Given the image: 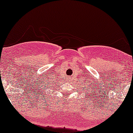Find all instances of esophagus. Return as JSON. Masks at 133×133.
<instances>
[{
	"label": "esophagus",
	"mask_w": 133,
	"mask_h": 133,
	"mask_svg": "<svg viewBox=\"0 0 133 133\" xmlns=\"http://www.w3.org/2000/svg\"><path fill=\"white\" fill-rule=\"evenodd\" d=\"M66 81H68V82H71V81H72L71 77V76H67Z\"/></svg>",
	"instance_id": "1"
}]
</instances>
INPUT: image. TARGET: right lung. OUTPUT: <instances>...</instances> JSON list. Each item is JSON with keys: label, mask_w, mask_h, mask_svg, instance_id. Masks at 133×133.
Returning a JSON list of instances; mask_svg holds the SVG:
<instances>
[{"label": "right lung", "mask_w": 133, "mask_h": 133, "mask_svg": "<svg viewBox=\"0 0 133 133\" xmlns=\"http://www.w3.org/2000/svg\"><path fill=\"white\" fill-rule=\"evenodd\" d=\"M52 81H53V80H52ZM47 82H48V80H46L45 82H43L42 84H41V85H40L39 87H38V89H39V91H39V92H39L40 94L42 93V92H43L41 91L42 90L44 92H45L47 90H48V87H45V86H46L47 84H48H48H47ZM51 84H50V85H51ZM49 86H51V85H49ZM40 94H39V95H40Z\"/></svg>", "instance_id": "obj_1"}]
</instances>
